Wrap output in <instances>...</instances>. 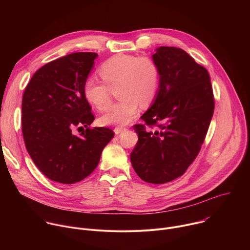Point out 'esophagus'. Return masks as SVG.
Masks as SVG:
<instances>
[{"label": "esophagus", "mask_w": 250, "mask_h": 250, "mask_svg": "<svg viewBox=\"0 0 250 250\" xmlns=\"http://www.w3.org/2000/svg\"><path fill=\"white\" fill-rule=\"evenodd\" d=\"M125 129H126V128H125V127H115L114 131H115V133H116V134H120L121 132L125 131Z\"/></svg>", "instance_id": "obj_1"}]
</instances>
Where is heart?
<instances>
[{"mask_svg": "<svg viewBox=\"0 0 250 250\" xmlns=\"http://www.w3.org/2000/svg\"><path fill=\"white\" fill-rule=\"evenodd\" d=\"M104 83L89 78L83 93L95 108L104 112L112 102V91L118 89L121 101L101 117L104 125H125L136 116L139 104L150 105L155 100L161 79L160 67L151 57L119 53L105 60L99 68Z\"/></svg>", "mask_w": 250, "mask_h": 250, "instance_id": "obj_1", "label": "heart"}]
</instances>
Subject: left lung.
I'll return each mask as SVG.
<instances>
[{
  "label": "left lung",
  "instance_id": "left-lung-1",
  "mask_svg": "<svg viewBox=\"0 0 250 250\" xmlns=\"http://www.w3.org/2000/svg\"><path fill=\"white\" fill-rule=\"evenodd\" d=\"M152 58L160 67V86L141 116L145 124L133 125L138 141L130 161L142 180L164 184L182 176L199 154L215 99L208 70L183 49L160 46Z\"/></svg>",
  "mask_w": 250,
  "mask_h": 250
}]
</instances>
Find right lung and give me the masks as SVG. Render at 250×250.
Returning <instances> with one entry per match:
<instances>
[{"instance_id":"1","label":"right lung","mask_w":250,"mask_h":250,"mask_svg":"<svg viewBox=\"0 0 250 250\" xmlns=\"http://www.w3.org/2000/svg\"><path fill=\"white\" fill-rule=\"evenodd\" d=\"M95 52H75L43 65L25 87L21 130L37 167L54 182L74 184L98 166L114 137L108 127H90L95 120L83 87ZM84 130L80 136L74 129Z\"/></svg>"}]
</instances>
